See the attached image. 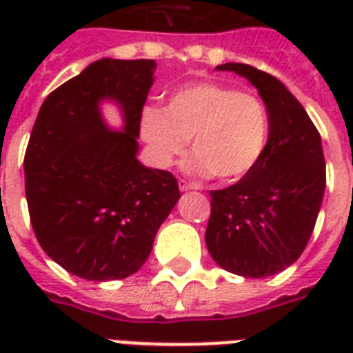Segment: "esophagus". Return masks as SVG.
<instances>
[{"mask_svg":"<svg viewBox=\"0 0 353 353\" xmlns=\"http://www.w3.org/2000/svg\"><path fill=\"white\" fill-rule=\"evenodd\" d=\"M179 190H183V192H187V190H198V185L185 181V179H179Z\"/></svg>","mask_w":353,"mask_h":353,"instance_id":"34e87169","label":"esophagus"}]
</instances>
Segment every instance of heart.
Masks as SVG:
<instances>
[{"label":"heart","mask_w":353,"mask_h":353,"mask_svg":"<svg viewBox=\"0 0 353 353\" xmlns=\"http://www.w3.org/2000/svg\"><path fill=\"white\" fill-rule=\"evenodd\" d=\"M141 135L152 163L168 168L192 146L187 170L236 181L256 166L269 137L263 102L252 93L218 82H199L177 90L166 108L141 113Z\"/></svg>","instance_id":"b5f03b06"}]
</instances>
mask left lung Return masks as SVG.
I'll list each match as a JSON object with an SVG mask.
<instances>
[{
	"label": "left lung",
	"mask_w": 353,
	"mask_h": 353,
	"mask_svg": "<svg viewBox=\"0 0 353 353\" xmlns=\"http://www.w3.org/2000/svg\"><path fill=\"white\" fill-rule=\"evenodd\" d=\"M216 69L234 71L256 88L268 110L269 137L249 174L210 190L205 241L220 268L263 279L296 262L310 241L326 188L321 133L273 74L234 62Z\"/></svg>",
	"instance_id": "left-lung-1"
}]
</instances>
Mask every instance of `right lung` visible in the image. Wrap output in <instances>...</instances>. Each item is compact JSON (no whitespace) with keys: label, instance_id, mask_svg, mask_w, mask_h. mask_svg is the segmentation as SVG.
Segmentation results:
<instances>
[{"label":"right lung","instance_id":"add662e5","mask_svg":"<svg viewBox=\"0 0 353 353\" xmlns=\"http://www.w3.org/2000/svg\"><path fill=\"white\" fill-rule=\"evenodd\" d=\"M154 60L102 58L41 104L25 152V196L41 249L71 274L126 279L150 256L161 223L181 198L177 179L139 163V122ZM115 100L122 132L100 102Z\"/></svg>","mask_w":353,"mask_h":353}]
</instances>
